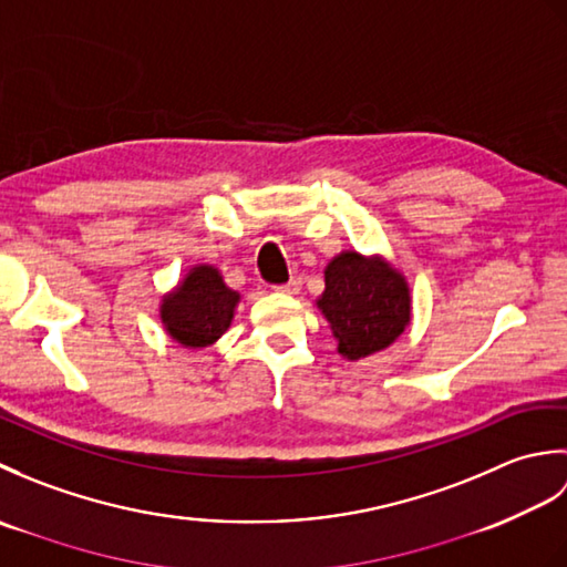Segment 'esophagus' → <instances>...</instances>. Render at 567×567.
<instances>
[{
    "label": "esophagus",
    "instance_id": "34e87169",
    "mask_svg": "<svg viewBox=\"0 0 567 567\" xmlns=\"http://www.w3.org/2000/svg\"><path fill=\"white\" fill-rule=\"evenodd\" d=\"M299 287H302V280H299V277H292L290 282H285V285H275V292H282V295H297V292H299Z\"/></svg>",
    "mask_w": 567,
    "mask_h": 567
}]
</instances>
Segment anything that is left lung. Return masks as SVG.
<instances>
[{"label": "left lung", "instance_id": "8db88e82", "mask_svg": "<svg viewBox=\"0 0 567 567\" xmlns=\"http://www.w3.org/2000/svg\"><path fill=\"white\" fill-rule=\"evenodd\" d=\"M319 309L348 360L378 353L396 341L412 317L404 277L380 258L346 250L327 268Z\"/></svg>", "mask_w": 567, "mask_h": 567}]
</instances>
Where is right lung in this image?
I'll list each match as a JSON object with an SVG mask.
<instances>
[{
    "label": "right lung",
    "mask_w": 567,
    "mask_h": 567,
    "mask_svg": "<svg viewBox=\"0 0 567 567\" xmlns=\"http://www.w3.org/2000/svg\"><path fill=\"white\" fill-rule=\"evenodd\" d=\"M238 292L228 290L221 275L212 265H197L177 285L173 295L163 299L161 319L165 331L187 348L212 346L231 327Z\"/></svg>",
    "instance_id": "obj_1"
}]
</instances>
